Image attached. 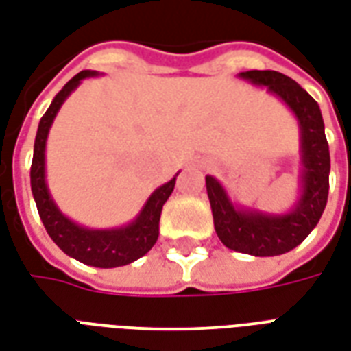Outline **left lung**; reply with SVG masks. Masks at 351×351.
Segmentation results:
<instances>
[{"mask_svg":"<svg viewBox=\"0 0 351 351\" xmlns=\"http://www.w3.org/2000/svg\"><path fill=\"white\" fill-rule=\"evenodd\" d=\"M255 87H266L292 111L300 128L298 197L285 212L243 206L234 202L212 175L206 191L214 215L215 234L225 247L253 256H277L298 247L320 221L329 191V145L320 106L301 85L275 70H247L238 74Z\"/></svg>","mask_w":351,"mask_h":351,"instance_id":"1","label":"left lung"}]
</instances>
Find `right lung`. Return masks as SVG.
<instances>
[{
    "label": "right lung",
    "instance_id": "add662e5",
    "mask_svg": "<svg viewBox=\"0 0 351 351\" xmlns=\"http://www.w3.org/2000/svg\"><path fill=\"white\" fill-rule=\"evenodd\" d=\"M96 76H100L96 70H82L80 74H76L57 93L50 108L40 119L35 147H33L31 191H33V199L37 202L38 215L43 219L44 227L63 253L95 268H119V266L132 264L152 249L160 234V215H162L163 204L173 193L176 176L180 171L169 182L156 188L145 201L139 214L121 227H85L61 212L46 182V143L50 136L51 124L56 121L64 100L80 87L83 80Z\"/></svg>",
    "mask_w": 351,
    "mask_h": 351
}]
</instances>
